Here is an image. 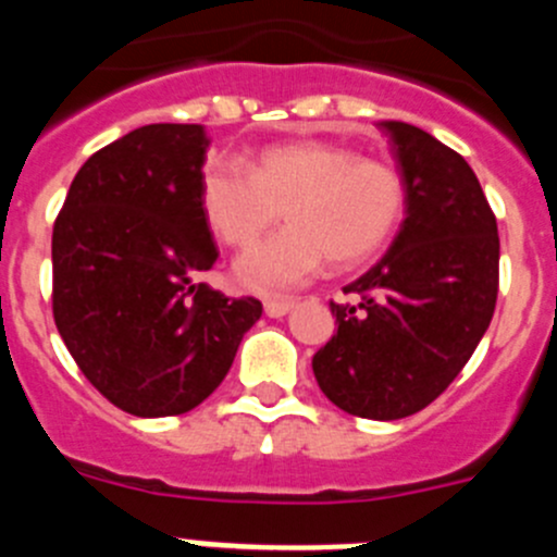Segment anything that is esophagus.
Listing matches in <instances>:
<instances>
[{"mask_svg":"<svg viewBox=\"0 0 557 557\" xmlns=\"http://www.w3.org/2000/svg\"><path fill=\"white\" fill-rule=\"evenodd\" d=\"M293 301H264V314L268 318H284L287 312H293Z\"/></svg>","mask_w":557,"mask_h":557,"instance_id":"34e87169","label":"esophagus"}]
</instances>
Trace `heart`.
Here are the masks:
<instances>
[{"label":"heart","instance_id":"1","mask_svg":"<svg viewBox=\"0 0 557 557\" xmlns=\"http://www.w3.org/2000/svg\"><path fill=\"white\" fill-rule=\"evenodd\" d=\"M200 206L225 245H250L275 220L287 228L245 250L234 282L248 293L284 295L334 268H354L391 239L405 209V186L393 166L357 159L329 141L264 147L250 172L211 161L200 175Z\"/></svg>","mask_w":557,"mask_h":557}]
</instances>
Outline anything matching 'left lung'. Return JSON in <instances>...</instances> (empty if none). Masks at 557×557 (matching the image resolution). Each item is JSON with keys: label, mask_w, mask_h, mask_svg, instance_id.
<instances>
[{"label": "left lung", "mask_w": 557, "mask_h": 557, "mask_svg": "<svg viewBox=\"0 0 557 557\" xmlns=\"http://www.w3.org/2000/svg\"><path fill=\"white\" fill-rule=\"evenodd\" d=\"M405 186L387 253L332 304L337 334L312 357L332 405L396 421L432 405L469 362L499 289V234L469 161L407 122H379Z\"/></svg>", "instance_id": "left-lung-1"}]
</instances>
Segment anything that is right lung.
<instances>
[{"instance_id":"1","label":"right lung","mask_w":557,"mask_h":557,"mask_svg":"<svg viewBox=\"0 0 557 557\" xmlns=\"http://www.w3.org/2000/svg\"><path fill=\"white\" fill-rule=\"evenodd\" d=\"M203 125H145L95 152L52 231V312L77 368L120 410L189 412L218 391L256 298L198 275L218 262L200 206Z\"/></svg>"}]
</instances>
